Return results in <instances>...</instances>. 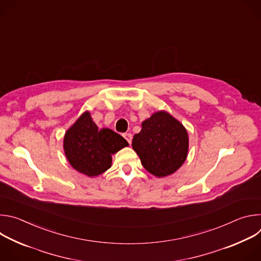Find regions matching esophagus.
<instances>
[{
	"mask_svg": "<svg viewBox=\"0 0 261 261\" xmlns=\"http://www.w3.org/2000/svg\"><path fill=\"white\" fill-rule=\"evenodd\" d=\"M124 137H125V139H126L129 143H131V141H132V134H131V133H125V134H124Z\"/></svg>",
	"mask_w": 261,
	"mask_h": 261,
	"instance_id": "34e87169",
	"label": "esophagus"
}]
</instances>
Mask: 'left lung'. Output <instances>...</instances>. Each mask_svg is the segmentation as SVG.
<instances>
[{
  "mask_svg": "<svg viewBox=\"0 0 261 261\" xmlns=\"http://www.w3.org/2000/svg\"><path fill=\"white\" fill-rule=\"evenodd\" d=\"M141 127L133 137L132 147L142 166L158 177L175 172L188 155L187 130L163 110L142 122Z\"/></svg>",
  "mask_w": 261,
  "mask_h": 261,
  "instance_id": "1",
  "label": "left lung"
}]
</instances>
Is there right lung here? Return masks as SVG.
Returning a JSON list of instances; mask_svg holds the SVG:
<instances>
[{
    "label": "right lung",
    "mask_w": 261,
    "mask_h": 261,
    "mask_svg": "<svg viewBox=\"0 0 261 261\" xmlns=\"http://www.w3.org/2000/svg\"><path fill=\"white\" fill-rule=\"evenodd\" d=\"M128 145L127 140L115 131L99 130L89 111L77 119L64 137V151L70 165L91 177L110 168L111 155Z\"/></svg>",
    "instance_id": "obj_1"
}]
</instances>
